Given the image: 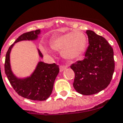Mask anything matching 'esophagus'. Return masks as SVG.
Here are the masks:
<instances>
[{
	"label": "esophagus",
	"instance_id": "esophagus-1",
	"mask_svg": "<svg viewBox=\"0 0 123 123\" xmlns=\"http://www.w3.org/2000/svg\"><path fill=\"white\" fill-rule=\"evenodd\" d=\"M67 68V65H61L60 67V72H63L64 70Z\"/></svg>",
	"mask_w": 123,
	"mask_h": 123
}]
</instances>
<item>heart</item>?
I'll return each instance as SVG.
<instances>
[{"label": "heart", "instance_id": "obj_1", "mask_svg": "<svg viewBox=\"0 0 123 123\" xmlns=\"http://www.w3.org/2000/svg\"><path fill=\"white\" fill-rule=\"evenodd\" d=\"M87 43V37L83 32L73 31L53 37L50 41V46L54 50L61 52L63 58L73 60L84 52ZM40 49L45 54L51 52V49L45 45H41Z\"/></svg>", "mask_w": 123, "mask_h": 123}]
</instances>
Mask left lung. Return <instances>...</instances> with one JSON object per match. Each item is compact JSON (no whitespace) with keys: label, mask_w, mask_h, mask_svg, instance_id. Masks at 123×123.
Returning a JSON list of instances; mask_svg holds the SVG:
<instances>
[{"label":"left lung","mask_w":123,"mask_h":123,"mask_svg":"<svg viewBox=\"0 0 123 123\" xmlns=\"http://www.w3.org/2000/svg\"><path fill=\"white\" fill-rule=\"evenodd\" d=\"M89 46L85 58L71 65L75 74L73 87L78 93L91 95L106 88L113 76V50L103 37L86 30Z\"/></svg>","instance_id":"left-lung-1"}]
</instances>
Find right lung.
I'll use <instances>...</instances> for the list:
<instances>
[{"label": "right lung", "instance_id": "add662e5", "mask_svg": "<svg viewBox=\"0 0 123 123\" xmlns=\"http://www.w3.org/2000/svg\"><path fill=\"white\" fill-rule=\"evenodd\" d=\"M40 30L26 32L22 34L11 45L6 55L4 70L5 73L15 91L21 97L33 100L43 101L47 99L51 95L54 83L60 72L58 65L55 63L49 64L39 62L30 76L17 77L12 71L10 63V53L15 43L22 41H35L38 39ZM39 56L43 58V54L37 49Z\"/></svg>", "mask_w": 123, "mask_h": 123}]
</instances>
